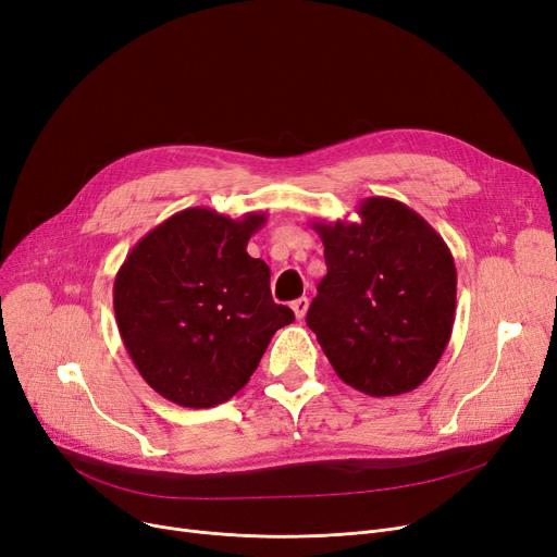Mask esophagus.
<instances>
[{
    "mask_svg": "<svg viewBox=\"0 0 557 557\" xmlns=\"http://www.w3.org/2000/svg\"><path fill=\"white\" fill-rule=\"evenodd\" d=\"M292 309H294V313H296V319L300 321V319H305V313H307V309H309V300H307V298H298V300L292 302Z\"/></svg>",
    "mask_w": 557,
    "mask_h": 557,
    "instance_id": "1",
    "label": "esophagus"
}]
</instances>
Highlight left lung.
Returning <instances> with one entry per match:
<instances>
[{"mask_svg": "<svg viewBox=\"0 0 557 557\" xmlns=\"http://www.w3.org/2000/svg\"><path fill=\"white\" fill-rule=\"evenodd\" d=\"M357 213V223H311L327 275L307 325L352 389L400 396L417 389L448 346L455 261L444 238L398 200L367 198Z\"/></svg>", "mask_w": 557, "mask_h": 557, "instance_id": "1", "label": "left lung"}]
</instances>
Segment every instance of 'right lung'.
<instances>
[{"label": "right lung", "mask_w": 557, "mask_h": 557, "mask_svg": "<svg viewBox=\"0 0 557 557\" xmlns=\"http://www.w3.org/2000/svg\"><path fill=\"white\" fill-rule=\"evenodd\" d=\"M265 223L184 209L145 234L113 282L123 344L143 380L182 407H213L244 389L273 334L294 323L275 305L271 269L248 255Z\"/></svg>", "instance_id": "1"}]
</instances>
